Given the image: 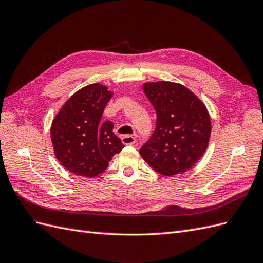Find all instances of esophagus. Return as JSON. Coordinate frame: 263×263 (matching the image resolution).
<instances>
[{
	"instance_id": "34e87169",
	"label": "esophagus",
	"mask_w": 263,
	"mask_h": 263,
	"mask_svg": "<svg viewBox=\"0 0 263 263\" xmlns=\"http://www.w3.org/2000/svg\"><path fill=\"white\" fill-rule=\"evenodd\" d=\"M121 140H122V143L125 145H133L136 144L137 142V139L133 136H131V134H125V136H122Z\"/></svg>"
}]
</instances>
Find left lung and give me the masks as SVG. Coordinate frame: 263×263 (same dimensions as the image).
I'll return each instance as SVG.
<instances>
[{"instance_id": "8db88e82", "label": "left lung", "mask_w": 263, "mask_h": 263, "mask_svg": "<svg viewBox=\"0 0 263 263\" xmlns=\"http://www.w3.org/2000/svg\"><path fill=\"white\" fill-rule=\"evenodd\" d=\"M143 91L155 109L156 126L140 154L163 175L184 173L207 148L212 131L208 111L190 89L175 82L145 84Z\"/></svg>"}]
</instances>
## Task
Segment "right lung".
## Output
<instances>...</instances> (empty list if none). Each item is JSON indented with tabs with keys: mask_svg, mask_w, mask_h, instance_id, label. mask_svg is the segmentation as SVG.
Returning <instances> with one entry per match:
<instances>
[{
	"mask_svg": "<svg viewBox=\"0 0 263 263\" xmlns=\"http://www.w3.org/2000/svg\"><path fill=\"white\" fill-rule=\"evenodd\" d=\"M111 97L112 92L100 84L81 88L52 121L50 137L55 155L71 173L95 177L107 170L112 156L124 147L112 131L114 123L101 122Z\"/></svg>",
	"mask_w": 263,
	"mask_h": 263,
	"instance_id": "right-lung-1",
	"label": "right lung"
}]
</instances>
